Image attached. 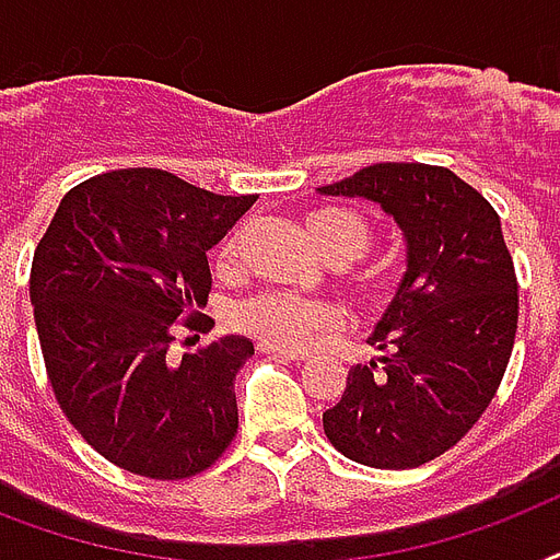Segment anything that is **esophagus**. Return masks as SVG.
I'll return each instance as SVG.
<instances>
[{"label":"esophagus","instance_id":"esophagus-1","mask_svg":"<svg viewBox=\"0 0 560 560\" xmlns=\"http://www.w3.org/2000/svg\"><path fill=\"white\" fill-rule=\"evenodd\" d=\"M264 354H272V358H284V360H307V351L299 349H281V346H270V342H261Z\"/></svg>","mask_w":560,"mask_h":560}]
</instances>
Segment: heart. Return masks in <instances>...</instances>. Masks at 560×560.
Masks as SVG:
<instances>
[{"label":"heart","instance_id":"b5f03b06","mask_svg":"<svg viewBox=\"0 0 560 560\" xmlns=\"http://www.w3.org/2000/svg\"><path fill=\"white\" fill-rule=\"evenodd\" d=\"M307 235L325 258H342L349 264L366 253L369 226L349 209H316L307 214ZM237 258V241L229 237L220 246L218 267L229 270ZM369 296H381V281L363 284ZM235 325L241 331L253 334L261 342L281 346V349H305L319 334L334 331L340 325L337 307L314 302V299L293 296V293H261L237 307Z\"/></svg>","mask_w":560,"mask_h":560}]
</instances>
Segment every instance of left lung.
Masks as SVG:
<instances>
[{
	"instance_id": "left-lung-1",
	"label": "left lung",
	"mask_w": 560,
	"mask_h": 560,
	"mask_svg": "<svg viewBox=\"0 0 560 560\" xmlns=\"http://www.w3.org/2000/svg\"><path fill=\"white\" fill-rule=\"evenodd\" d=\"M316 191L377 202L407 241V272L369 337L381 358L351 369L325 435L369 468H418L477 424L512 358L517 276L500 214L421 162L369 165Z\"/></svg>"
}]
</instances>
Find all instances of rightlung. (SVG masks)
I'll return each mask as SVG.
<instances>
[{"label":"right lung","instance_id":"obj_1","mask_svg":"<svg viewBox=\"0 0 560 560\" xmlns=\"http://www.w3.org/2000/svg\"><path fill=\"white\" fill-rule=\"evenodd\" d=\"M255 200L160 168L109 171L66 194L37 244L31 305L48 381L118 468L186 479L235 439V374L253 342L229 334L183 358L168 349L177 325L211 331L197 314L211 290L206 253Z\"/></svg>","mask_w":560,"mask_h":560}]
</instances>
